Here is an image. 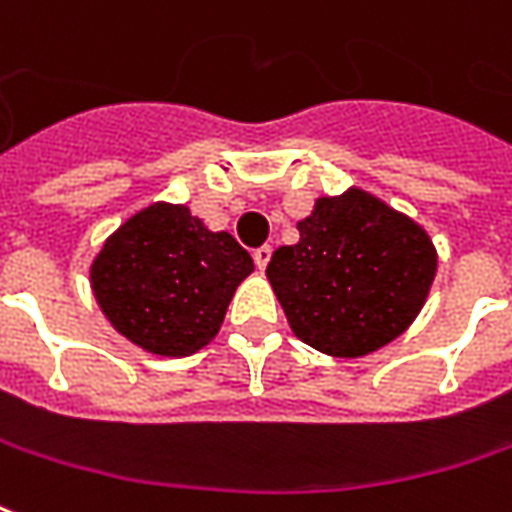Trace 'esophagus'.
I'll return each instance as SVG.
<instances>
[{
    "label": "esophagus",
    "mask_w": 512,
    "mask_h": 512,
    "mask_svg": "<svg viewBox=\"0 0 512 512\" xmlns=\"http://www.w3.org/2000/svg\"><path fill=\"white\" fill-rule=\"evenodd\" d=\"M252 257H255L257 268H266L268 260H271V246H257L255 252H252Z\"/></svg>",
    "instance_id": "obj_1"
}]
</instances>
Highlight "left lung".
<instances>
[{
  "label": "left lung",
  "instance_id": "left-lung-1",
  "mask_svg": "<svg viewBox=\"0 0 512 512\" xmlns=\"http://www.w3.org/2000/svg\"><path fill=\"white\" fill-rule=\"evenodd\" d=\"M266 277L293 335L332 357H363L399 338L427 302L438 252L430 235L377 196L316 199Z\"/></svg>",
  "mask_w": 512,
  "mask_h": 512
}]
</instances>
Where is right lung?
I'll use <instances>...</instances> for the list:
<instances>
[{
	"mask_svg": "<svg viewBox=\"0 0 512 512\" xmlns=\"http://www.w3.org/2000/svg\"><path fill=\"white\" fill-rule=\"evenodd\" d=\"M255 263L230 232H210L185 205L138 210L91 263V288L116 330L152 355L199 352L221 330Z\"/></svg>",
	"mask_w": 512,
	"mask_h": 512,
	"instance_id": "right-lung-1",
	"label": "right lung"
}]
</instances>
